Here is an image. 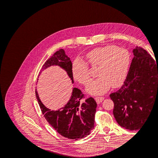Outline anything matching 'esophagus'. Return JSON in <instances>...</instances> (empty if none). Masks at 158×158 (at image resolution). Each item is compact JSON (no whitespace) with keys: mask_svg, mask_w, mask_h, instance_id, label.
Instances as JSON below:
<instances>
[{"mask_svg":"<svg viewBox=\"0 0 158 158\" xmlns=\"http://www.w3.org/2000/svg\"><path fill=\"white\" fill-rule=\"evenodd\" d=\"M95 99L98 103H100L104 99V97H96Z\"/></svg>","mask_w":158,"mask_h":158,"instance_id":"34e87169","label":"esophagus"}]
</instances>
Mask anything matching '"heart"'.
Listing matches in <instances>:
<instances>
[{"label":"heart","mask_w":158,"mask_h":158,"mask_svg":"<svg viewBox=\"0 0 158 158\" xmlns=\"http://www.w3.org/2000/svg\"><path fill=\"white\" fill-rule=\"evenodd\" d=\"M88 63L93 67H98L99 77L89 82L87 92L101 95L106 92L111 85L117 88L125 81L131 63L129 52L123 48L113 45L95 48L86 55ZM72 73L75 80L85 85L90 80L87 63L75 60L72 66Z\"/></svg>","instance_id":"b5f03b06"}]
</instances>
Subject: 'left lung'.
Here are the masks:
<instances>
[{"instance_id": "8db88e82", "label": "left lung", "mask_w": 158, "mask_h": 158, "mask_svg": "<svg viewBox=\"0 0 158 158\" xmlns=\"http://www.w3.org/2000/svg\"><path fill=\"white\" fill-rule=\"evenodd\" d=\"M134 57L125 82L110 94L113 114L121 127L138 130L156 103L158 106V64L142 47L132 51Z\"/></svg>"}]
</instances>
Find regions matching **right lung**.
<instances>
[{
  "instance_id": "obj_1",
  "label": "right lung",
  "mask_w": 158,
  "mask_h": 158,
  "mask_svg": "<svg viewBox=\"0 0 158 158\" xmlns=\"http://www.w3.org/2000/svg\"><path fill=\"white\" fill-rule=\"evenodd\" d=\"M51 66H59L64 69L72 80V83H74L72 73L73 64L63 49L55 52L45 62L40 74ZM35 95L47 121L61 136L76 140L89 135L94 128L97 103L92 97L82 101L84 95L80 89L73 88L69 101L57 111H51L43 104L36 88Z\"/></svg>"
}]
</instances>
